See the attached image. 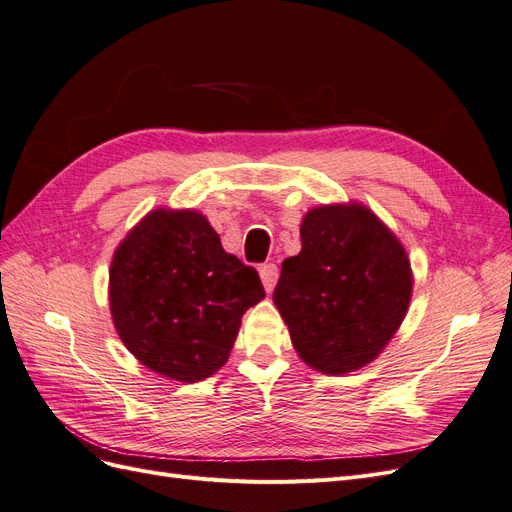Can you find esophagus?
Returning a JSON list of instances; mask_svg holds the SVG:
<instances>
[{
    "mask_svg": "<svg viewBox=\"0 0 512 512\" xmlns=\"http://www.w3.org/2000/svg\"><path fill=\"white\" fill-rule=\"evenodd\" d=\"M260 273V280H262V286H265L267 292H271L277 284V277H280V271H277V267L273 265V262H267V265H262L258 269Z\"/></svg>",
    "mask_w": 512,
    "mask_h": 512,
    "instance_id": "1",
    "label": "esophagus"
}]
</instances>
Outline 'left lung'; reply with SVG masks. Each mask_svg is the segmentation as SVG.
Returning a JSON list of instances; mask_svg holds the SVG:
<instances>
[{"mask_svg":"<svg viewBox=\"0 0 512 512\" xmlns=\"http://www.w3.org/2000/svg\"><path fill=\"white\" fill-rule=\"evenodd\" d=\"M406 247L361 203L309 209L301 252L282 262L273 303L301 361L344 376L371 363L408 314Z\"/></svg>","mask_w":512,"mask_h":512,"instance_id":"left-lung-1","label":"left lung"}]
</instances>
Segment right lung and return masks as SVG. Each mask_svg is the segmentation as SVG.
<instances>
[{
    "label": "right lung",
    "mask_w": 512,
    "mask_h": 512,
    "mask_svg": "<svg viewBox=\"0 0 512 512\" xmlns=\"http://www.w3.org/2000/svg\"><path fill=\"white\" fill-rule=\"evenodd\" d=\"M265 299L256 269L228 254L203 213L158 207L111 260L117 335L156 374L198 382L228 361L243 314Z\"/></svg>",
    "instance_id": "obj_1"
}]
</instances>
